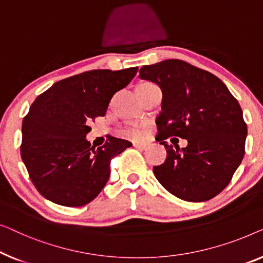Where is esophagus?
Wrapping results in <instances>:
<instances>
[{
    "mask_svg": "<svg viewBox=\"0 0 263 263\" xmlns=\"http://www.w3.org/2000/svg\"><path fill=\"white\" fill-rule=\"evenodd\" d=\"M133 146L137 147L139 150H146L147 149V144L146 143H133Z\"/></svg>",
    "mask_w": 263,
    "mask_h": 263,
    "instance_id": "obj_1",
    "label": "esophagus"
}]
</instances>
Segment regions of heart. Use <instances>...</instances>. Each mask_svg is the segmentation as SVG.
Segmentation results:
<instances>
[{
    "instance_id": "obj_1",
    "label": "heart",
    "mask_w": 263,
    "mask_h": 263,
    "mask_svg": "<svg viewBox=\"0 0 263 263\" xmlns=\"http://www.w3.org/2000/svg\"><path fill=\"white\" fill-rule=\"evenodd\" d=\"M124 133L131 138H140L143 136V128L139 125H130L125 128Z\"/></svg>"
}]
</instances>
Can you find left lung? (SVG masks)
<instances>
[{"label":"left lung","mask_w":263,"mask_h":263,"mask_svg":"<svg viewBox=\"0 0 263 263\" xmlns=\"http://www.w3.org/2000/svg\"><path fill=\"white\" fill-rule=\"evenodd\" d=\"M139 77L163 93L156 125L167 158L154 167L158 182L186 201L214 198L230 183L246 153L247 124L238 101L217 76L180 59L144 65ZM169 136L187 139L189 145L174 148L165 142Z\"/></svg>","instance_id":"left-lung-1"}]
</instances>
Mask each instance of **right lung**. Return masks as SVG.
I'll return each instance as SVG.
<instances>
[{
    "mask_svg": "<svg viewBox=\"0 0 263 263\" xmlns=\"http://www.w3.org/2000/svg\"><path fill=\"white\" fill-rule=\"evenodd\" d=\"M138 68L90 70L58 81L32 103L22 120L21 158L36 191L54 204H89L105 187L110 160L130 147L110 137L95 149L86 139L89 124L106 114L112 96Z\"/></svg>",
    "mask_w": 263,
    "mask_h": 263,
    "instance_id": "1",
    "label": "right lung"
}]
</instances>
